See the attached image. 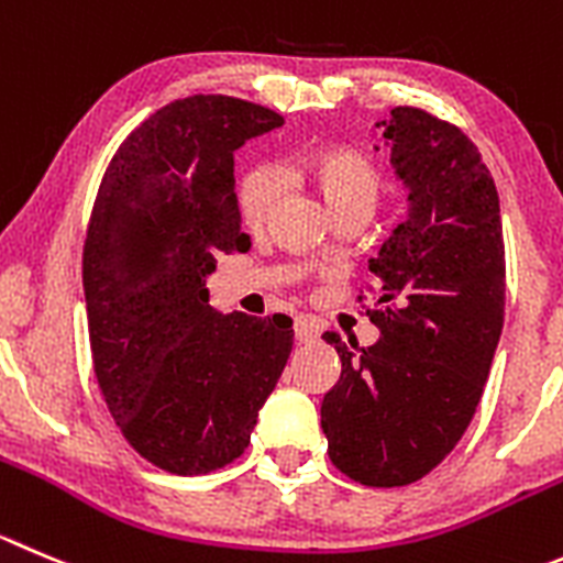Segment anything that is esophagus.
<instances>
[{
	"label": "esophagus",
	"mask_w": 563,
	"mask_h": 563,
	"mask_svg": "<svg viewBox=\"0 0 563 563\" xmlns=\"http://www.w3.org/2000/svg\"><path fill=\"white\" fill-rule=\"evenodd\" d=\"M319 322L317 319H308V317H297L294 319V339L299 341V344H311V341L319 339Z\"/></svg>",
	"instance_id": "1"
}]
</instances>
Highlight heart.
Masks as SVG:
<instances>
[{
	"label": "heart",
	"mask_w": 563,
	"mask_h": 563,
	"mask_svg": "<svg viewBox=\"0 0 563 563\" xmlns=\"http://www.w3.org/2000/svg\"><path fill=\"white\" fill-rule=\"evenodd\" d=\"M302 172L319 197L324 199L330 213L350 208L369 210L380 199V172L358 150H322L302 161ZM283 180L280 172L269 163H257L241 175L239 180V213L246 228H261L272 217L277 199H280Z\"/></svg>",
	"instance_id": "heart-1"
}]
</instances>
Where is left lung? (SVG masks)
<instances>
[{
    "label": "left lung",
    "mask_w": 563,
    "mask_h": 563,
    "mask_svg": "<svg viewBox=\"0 0 563 563\" xmlns=\"http://www.w3.org/2000/svg\"><path fill=\"white\" fill-rule=\"evenodd\" d=\"M383 139L411 213L369 264L380 341L322 335L341 358L322 430L335 470L394 488L435 470L475 417L506 317V244L495 180L464 130L400 104Z\"/></svg>",
    "instance_id": "8db88e82"
}]
</instances>
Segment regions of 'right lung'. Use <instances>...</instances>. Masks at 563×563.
Here are the masks:
<instances>
[{
    "instance_id": "obj_1",
    "label": "right lung",
    "mask_w": 563,
    "mask_h": 563,
    "mask_svg": "<svg viewBox=\"0 0 563 563\" xmlns=\"http://www.w3.org/2000/svg\"><path fill=\"white\" fill-rule=\"evenodd\" d=\"M264 104L175 99L110 157L82 246L93 375L130 448L172 475H208L250 444L283 375L291 319L217 313L205 277L250 250L233 152L280 128Z\"/></svg>"
}]
</instances>
